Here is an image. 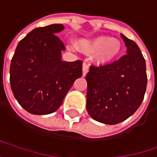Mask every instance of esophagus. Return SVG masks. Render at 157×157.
<instances>
[{"mask_svg":"<svg viewBox=\"0 0 157 157\" xmlns=\"http://www.w3.org/2000/svg\"><path fill=\"white\" fill-rule=\"evenodd\" d=\"M88 71H89V65L86 64V63H84L83 64V67H82V75L83 76H86V74L88 73Z\"/></svg>","mask_w":157,"mask_h":157,"instance_id":"esophagus-1","label":"esophagus"}]
</instances>
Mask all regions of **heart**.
Segmentation results:
<instances>
[{"instance_id": "b5f03b06", "label": "heart", "mask_w": 157, "mask_h": 157, "mask_svg": "<svg viewBox=\"0 0 157 157\" xmlns=\"http://www.w3.org/2000/svg\"><path fill=\"white\" fill-rule=\"evenodd\" d=\"M78 48L85 53H91L97 64H105L113 60L121 51V42L117 39L98 36L91 39H81L77 41Z\"/></svg>"}]
</instances>
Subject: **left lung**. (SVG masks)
Returning a JSON list of instances; mask_svg holds the SVG:
<instances>
[{
	"label": "left lung",
	"mask_w": 157,
	"mask_h": 157,
	"mask_svg": "<svg viewBox=\"0 0 157 157\" xmlns=\"http://www.w3.org/2000/svg\"><path fill=\"white\" fill-rule=\"evenodd\" d=\"M127 54L112 64L91 66L86 75L89 115L107 125L132 116L144 101L147 85L146 65L140 48L123 34Z\"/></svg>",
	"instance_id": "8db88e82"
}]
</instances>
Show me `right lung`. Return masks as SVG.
<instances>
[{
	"instance_id": "obj_1",
	"label": "right lung",
	"mask_w": 157,
	"mask_h": 157,
	"mask_svg": "<svg viewBox=\"0 0 157 157\" xmlns=\"http://www.w3.org/2000/svg\"><path fill=\"white\" fill-rule=\"evenodd\" d=\"M62 24L37 28L19 41L10 66L11 89L26 111L33 115L55 112L75 80L82 76V62L62 61L64 43L55 34Z\"/></svg>"
}]
</instances>
